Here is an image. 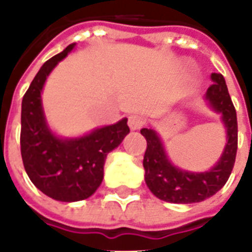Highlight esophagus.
Instances as JSON below:
<instances>
[{
	"label": "esophagus",
	"instance_id": "obj_1",
	"mask_svg": "<svg viewBox=\"0 0 252 252\" xmlns=\"http://www.w3.org/2000/svg\"><path fill=\"white\" fill-rule=\"evenodd\" d=\"M144 124V119H143L142 116L139 115H132L129 116V119H128V126L131 128L132 131H137V129H140Z\"/></svg>",
	"mask_w": 252,
	"mask_h": 252
}]
</instances>
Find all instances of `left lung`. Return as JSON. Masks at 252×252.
<instances>
[{
	"mask_svg": "<svg viewBox=\"0 0 252 252\" xmlns=\"http://www.w3.org/2000/svg\"><path fill=\"white\" fill-rule=\"evenodd\" d=\"M213 85L206 90L205 99L209 108L221 116L227 133V143L217 163L206 171L195 173L171 163L162 139L151 126L142 128L140 133L147 140L143 167L148 189L159 200L173 204H193L216 194L231 175L238 151V120L232 99L221 74L211 75Z\"/></svg>",
	"mask_w": 252,
	"mask_h": 252,
	"instance_id": "8db88e82",
	"label": "left lung"
}]
</instances>
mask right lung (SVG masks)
Returning <instances> with one entry per match:
<instances>
[{"label": "right lung", "instance_id": "obj_1", "mask_svg": "<svg viewBox=\"0 0 252 252\" xmlns=\"http://www.w3.org/2000/svg\"><path fill=\"white\" fill-rule=\"evenodd\" d=\"M75 43L48 59L36 74L21 104V157L32 184L44 194L62 202L89 198L104 178L106 155L129 133L126 119L95 128L83 136L62 137L46 120L41 92L47 78Z\"/></svg>", "mask_w": 252, "mask_h": 252}]
</instances>
